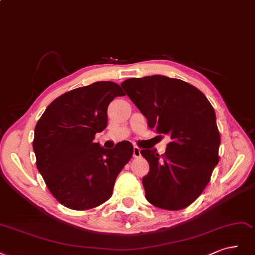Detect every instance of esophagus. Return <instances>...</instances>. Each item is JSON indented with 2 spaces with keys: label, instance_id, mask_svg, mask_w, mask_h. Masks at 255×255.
Returning a JSON list of instances; mask_svg holds the SVG:
<instances>
[{
  "label": "esophagus",
  "instance_id": "esophagus-1",
  "mask_svg": "<svg viewBox=\"0 0 255 255\" xmlns=\"http://www.w3.org/2000/svg\"><path fill=\"white\" fill-rule=\"evenodd\" d=\"M139 155H141V149H139L137 146H134L133 147V157L138 158Z\"/></svg>",
  "mask_w": 255,
  "mask_h": 255
}]
</instances>
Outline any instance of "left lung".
Returning <instances> with one entry per match:
<instances>
[{
    "label": "left lung",
    "mask_w": 255,
    "mask_h": 255,
    "mask_svg": "<svg viewBox=\"0 0 255 255\" xmlns=\"http://www.w3.org/2000/svg\"><path fill=\"white\" fill-rule=\"evenodd\" d=\"M121 86L148 127L171 139L164 154L141 150L149 163L143 178L146 199L169 211L188 207L201 195L219 162L214 108L200 90L181 79L152 75L129 78Z\"/></svg>",
    "instance_id": "obj_1"
}]
</instances>
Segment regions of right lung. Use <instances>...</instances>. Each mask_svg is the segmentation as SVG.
<instances>
[{
  "label": "right lung",
  "instance_id": "right-lung-1",
  "mask_svg": "<svg viewBox=\"0 0 255 255\" xmlns=\"http://www.w3.org/2000/svg\"><path fill=\"white\" fill-rule=\"evenodd\" d=\"M123 95L118 84L97 81L57 97L39 119L32 142L37 168L64 207L85 211L106 202L132 157L133 146L128 141L113 149L93 142L108 124L109 104Z\"/></svg>",
  "mask_w": 255,
  "mask_h": 255
}]
</instances>
